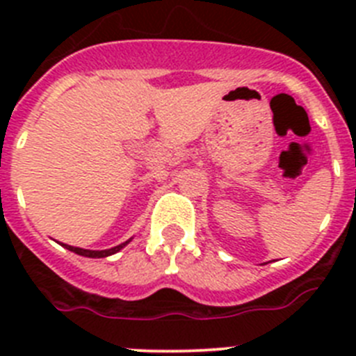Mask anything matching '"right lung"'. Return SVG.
Returning a JSON list of instances; mask_svg holds the SVG:
<instances>
[{
    "label": "right lung",
    "instance_id": "1",
    "mask_svg": "<svg viewBox=\"0 0 356 356\" xmlns=\"http://www.w3.org/2000/svg\"><path fill=\"white\" fill-rule=\"evenodd\" d=\"M130 241H131V238H130ZM130 241L122 242V244H119V246H115V248H110V250H83V248L67 246V244H62V246H64L65 250L72 251V253L81 254V257H89V259H105V257H110V254H114V253H118V251H121L122 248L127 246Z\"/></svg>",
    "mask_w": 356,
    "mask_h": 356
}]
</instances>
